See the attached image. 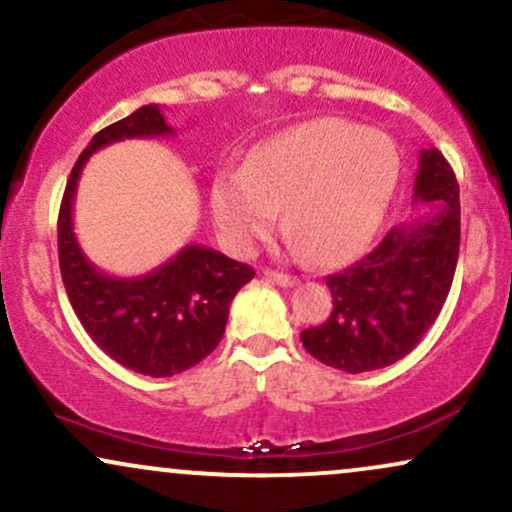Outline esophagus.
Returning <instances> with one entry per match:
<instances>
[{
	"mask_svg": "<svg viewBox=\"0 0 512 512\" xmlns=\"http://www.w3.org/2000/svg\"><path fill=\"white\" fill-rule=\"evenodd\" d=\"M264 276H267L269 281H272V284H276V286H284V289H289V286H293L296 284V276H291V274H284V272H272V269H267V272H264Z\"/></svg>",
	"mask_w": 512,
	"mask_h": 512,
	"instance_id": "1",
	"label": "esophagus"
}]
</instances>
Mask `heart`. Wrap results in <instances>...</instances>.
Segmentation results:
<instances>
[{
  "instance_id": "b5f03b06",
  "label": "heart",
  "mask_w": 512,
  "mask_h": 512,
  "mask_svg": "<svg viewBox=\"0 0 512 512\" xmlns=\"http://www.w3.org/2000/svg\"><path fill=\"white\" fill-rule=\"evenodd\" d=\"M402 154L383 129L322 117L257 144L243 170H221L209 207L223 243L250 255L281 223L320 264L358 255L395 195Z\"/></svg>"
}]
</instances>
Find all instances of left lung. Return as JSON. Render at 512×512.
I'll list each match as a JSON object with an SVG mask.
<instances>
[{
	"label": "left lung",
	"mask_w": 512,
	"mask_h": 512,
	"mask_svg": "<svg viewBox=\"0 0 512 512\" xmlns=\"http://www.w3.org/2000/svg\"><path fill=\"white\" fill-rule=\"evenodd\" d=\"M419 214L397 223L344 272L327 276L332 313L301 332L310 356L344 373L399 361L436 322L460 252V185L438 149H421L414 178Z\"/></svg>",
	"instance_id": "left-lung-1"
}]
</instances>
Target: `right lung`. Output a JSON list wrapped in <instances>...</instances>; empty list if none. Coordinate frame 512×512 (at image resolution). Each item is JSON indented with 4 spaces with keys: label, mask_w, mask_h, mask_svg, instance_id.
<instances>
[{
    "label": "right lung",
    "mask_w": 512,
    "mask_h": 512,
    "mask_svg": "<svg viewBox=\"0 0 512 512\" xmlns=\"http://www.w3.org/2000/svg\"><path fill=\"white\" fill-rule=\"evenodd\" d=\"M173 134L154 103L101 129L74 163L57 221L60 272L76 317L113 361L151 378H170L207 358L226 332L231 301L255 276L248 264L204 245H185L142 276L105 274L81 250L74 197L88 158L122 139Z\"/></svg>",
    "instance_id": "obj_1"
}]
</instances>
